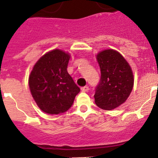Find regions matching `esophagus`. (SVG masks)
<instances>
[{
  "label": "esophagus",
  "instance_id": "esophagus-1",
  "mask_svg": "<svg viewBox=\"0 0 158 158\" xmlns=\"http://www.w3.org/2000/svg\"><path fill=\"white\" fill-rule=\"evenodd\" d=\"M81 89L82 92H88L89 90V86L85 85V86H83V87L81 88Z\"/></svg>",
  "mask_w": 158,
  "mask_h": 158
}]
</instances>
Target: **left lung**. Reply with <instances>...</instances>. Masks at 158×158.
<instances>
[{"instance_id":"obj_1","label":"left lung","mask_w":158,"mask_h":158,"mask_svg":"<svg viewBox=\"0 0 158 158\" xmlns=\"http://www.w3.org/2000/svg\"><path fill=\"white\" fill-rule=\"evenodd\" d=\"M100 80L95 91V103L104 110H111L126 101L134 85L133 73L118 52L106 50L97 54Z\"/></svg>"}]
</instances>
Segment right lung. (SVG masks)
Here are the masks:
<instances>
[{"instance_id": "add662e5", "label": "right lung", "mask_w": 158, "mask_h": 158, "mask_svg": "<svg viewBox=\"0 0 158 158\" xmlns=\"http://www.w3.org/2000/svg\"><path fill=\"white\" fill-rule=\"evenodd\" d=\"M69 60V54L54 50L44 54L31 73V93L44 112L58 115L67 111L80 92V88L67 72Z\"/></svg>"}]
</instances>
